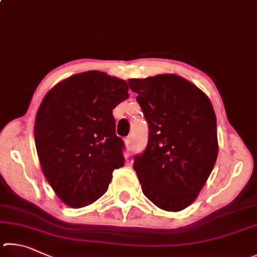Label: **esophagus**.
Wrapping results in <instances>:
<instances>
[{
	"label": "esophagus",
	"instance_id": "esophagus-1",
	"mask_svg": "<svg viewBox=\"0 0 257 257\" xmlns=\"http://www.w3.org/2000/svg\"><path fill=\"white\" fill-rule=\"evenodd\" d=\"M125 146H126V148H127L128 151L131 150V147H132V139H131V137H128V138L125 139Z\"/></svg>",
	"mask_w": 257,
	"mask_h": 257
}]
</instances>
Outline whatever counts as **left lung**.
<instances>
[{"label": "left lung", "mask_w": 257, "mask_h": 257, "mask_svg": "<svg viewBox=\"0 0 257 257\" xmlns=\"http://www.w3.org/2000/svg\"><path fill=\"white\" fill-rule=\"evenodd\" d=\"M149 124L145 152L133 168L142 192L170 212L191 205L217 161V117L209 97L176 74L130 79Z\"/></svg>", "instance_id": "8db88e82"}]
</instances>
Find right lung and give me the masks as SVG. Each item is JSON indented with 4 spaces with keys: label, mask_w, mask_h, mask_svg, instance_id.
<instances>
[{
    "label": "right lung",
    "mask_w": 257,
    "mask_h": 257,
    "mask_svg": "<svg viewBox=\"0 0 257 257\" xmlns=\"http://www.w3.org/2000/svg\"><path fill=\"white\" fill-rule=\"evenodd\" d=\"M125 80L88 71L58 82L44 97L35 119V143L49 185L71 208L105 194L114 169L124 166V142L112 109L128 98Z\"/></svg>",
    "instance_id": "1"
}]
</instances>
